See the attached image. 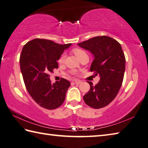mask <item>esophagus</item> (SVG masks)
<instances>
[{
	"mask_svg": "<svg viewBox=\"0 0 148 148\" xmlns=\"http://www.w3.org/2000/svg\"><path fill=\"white\" fill-rule=\"evenodd\" d=\"M74 82H75V84H80L82 82L81 80H77V79H75V80H74Z\"/></svg>",
	"mask_w": 148,
	"mask_h": 148,
	"instance_id": "esophagus-1",
	"label": "esophagus"
}]
</instances>
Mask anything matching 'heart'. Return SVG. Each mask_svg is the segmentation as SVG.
<instances>
[{
	"instance_id": "1",
	"label": "heart",
	"mask_w": 148,
	"mask_h": 148,
	"mask_svg": "<svg viewBox=\"0 0 148 148\" xmlns=\"http://www.w3.org/2000/svg\"><path fill=\"white\" fill-rule=\"evenodd\" d=\"M73 52L75 53V55H76V56L79 58L81 57L82 55L87 54V53H86V52L84 51V50L82 49H80V48H74L73 49ZM65 58H66V54L65 53H62V55H60V58H58V62H59V63H62L64 61Z\"/></svg>"
}]
</instances>
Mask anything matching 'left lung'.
Segmentation results:
<instances>
[{"label": "left lung", "instance_id": "left-lung-1", "mask_svg": "<svg viewBox=\"0 0 148 148\" xmlns=\"http://www.w3.org/2000/svg\"><path fill=\"white\" fill-rule=\"evenodd\" d=\"M78 45L93 53L90 71L100 77L95 86L88 81L90 90L83 97L84 100L93 108H104L115 98L123 82L126 58L121 45L108 36L93 37Z\"/></svg>", "mask_w": 148, "mask_h": 148}]
</instances>
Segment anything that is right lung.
I'll list each match as a JSON object with an SVG mask.
<instances>
[{
    "instance_id": "right-lung-1",
    "label": "right lung",
    "mask_w": 148,
    "mask_h": 148,
    "mask_svg": "<svg viewBox=\"0 0 148 148\" xmlns=\"http://www.w3.org/2000/svg\"><path fill=\"white\" fill-rule=\"evenodd\" d=\"M71 45L35 38L22 48L20 66L25 86L32 99L47 110L56 109L64 102L70 82L62 78L60 81L52 84L49 73L58 68L57 61Z\"/></svg>"
}]
</instances>
